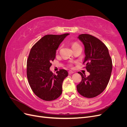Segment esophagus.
<instances>
[{
    "label": "esophagus",
    "instance_id": "34e87169",
    "mask_svg": "<svg viewBox=\"0 0 127 127\" xmlns=\"http://www.w3.org/2000/svg\"><path fill=\"white\" fill-rule=\"evenodd\" d=\"M68 73H69V74H73V73H74V72L71 71V70H69V71H68Z\"/></svg>",
    "mask_w": 127,
    "mask_h": 127
}]
</instances>
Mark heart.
<instances>
[{
	"mask_svg": "<svg viewBox=\"0 0 127 127\" xmlns=\"http://www.w3.org/2000/svg\"><path fill=\"white\" fill-rule=\"evenodd\" d=\"M79 45V44L77 43V42H74V43H72V44H71V46H72V48L74 49V48L76 47L77 46Z\"/></svg>",
	"mask_w": 127,
	"mask_h": 127,
	"instance_id": "1",
	"label": "heart"
}]
</instances>
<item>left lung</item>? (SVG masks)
Here are the masks:
<instances>
[{"mask_svg":"<svg viewBox=\"0 0 127 127\" xmlns=\"http://www.w3.org/2000/svg\"><path fill=\"white\" fill-rule=\"evenodd\" d=\"M78 37L85 47L83 64H86L90 74L86 77L78 72L82 78L77 90L83 96L93 98L102 93L109 83L112 69V59L106 46L97 38L88 34H82Z\"/></svg>","mask_w":127,"mask_h":127,"instance_id":"obj_1","label":"left lung"}]
</instances>
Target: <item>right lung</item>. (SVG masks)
Listing matches in <instances>:
<instances>
[{
	"instance_id": "right-lung-1",
	"label": "right lung",
	"mask_w": 127,
	"mask_h": 127,
	"mask_svg": "<svg viewBox=\"0 0 127 127\" xmlns=\"http://www.w3.org/2000/svg\"><path fill=\"white\" fill-rule=\"evenodd\" d=\"M69 34L46 35L31 49L27 60V77L33 93L43 100H55L62 93L63 83L68 72L62 69L56 75L50 67L59 45Z\"/></svg>"
}]
</instances>
